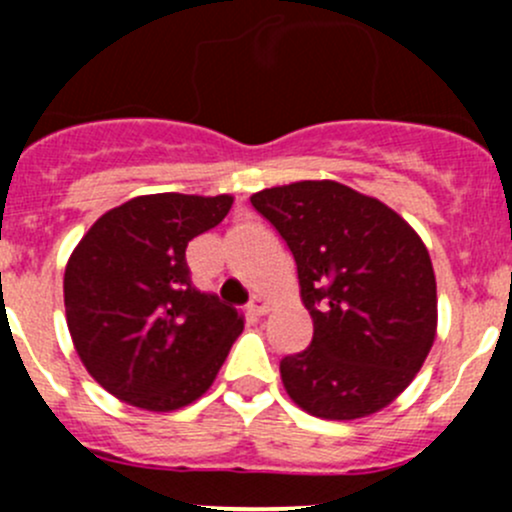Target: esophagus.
<instances>
[{"mask_svg": "<svg viewBox=\"0 0 512 512\" xmlns=\"http://www.w3.org/2000/svg\"><path fill=\"white\" fill-rule=\"evenodd\" d=\"M267 309H270V302H267L265 297H260V294H255V297L250 299V304H247V312L255 314V317H262V314H267Z\"/></svg>", "mask_w": 512, "mask_h": 512, "instance_id": "34e87169", "label": "esophagus"}]
</instances>
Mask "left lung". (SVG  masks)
<instances>
[{
	"label": "left lung",
	"mask_w": 512,
	"mask_h": 512,
	"mask_svg": "<svg viewBox=\"0 0 512 512\" xmlns=\"http://www.w3.org/2000/svg\"><path fill=\"white\" fill-rule=\"evenodd\" d=\"M250 203L292 250L314 322L312 344L280 361L289 399L327 421L386 409L436 339V275L418 232L337 180L265 188Z\"/></svg>",
	"instance_id": "left-lung-1"
}]
</instances>
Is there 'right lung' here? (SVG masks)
Listing matches in <instances>:
<instances>
[{
	"label": "right lung",
	"instance_id": "obj_1",
	"mask_svg": "<svg viewBox=\"0 0 512 512\" xmlns=\"http://www.w3.org/2000/svg\"><path fill=\"white\" fill-rule=\"evenodd\" d=\"M232 195H138L108 210L71 252L64 307L86 371L136 409H183L213 386L245 317L190 282L185 247Z\"/></svg>",
	"mask_w": 512,
	"mask_h": 512
}]
</instances>
